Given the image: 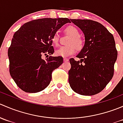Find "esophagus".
<instances>
[{
    "label": "esophagus",
    "mask_w": 123,
    "mask_h": 123,
    "mask_svg": "<svg viewBox=\"0 0 123 123\" xmlns=\"http://www.w3.org/2000/svg\"><path fill=\"white\" fill-rule=\"evenodd\" d=\"M64 61L65 62H68V61H69V59L68 58H64Z\"/></svg>",
    "instance_id": "obj_1"
}]
</instances>
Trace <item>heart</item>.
I'll return each mask as SVG.
<instances>
[{
  "label": "heart",
  "mask_w": 123,
  "mask_h": 123,
  "mask_svg": "<svg viewBox=\"0 0 123 123\" xmlns=\"http://www.w3.org/2000/svg\"><path fill=\"white\" fill-rule=\"evenodd\" d=\"M67 33L72 36L69 40L68 43L70 45L61 46L55 51V54L57 56L62 57H67L75 53L76 48L80 50L83 46V42L79 37L80 32L79 30L74 26H68L65 29ZM52 43L54 45L57 46L59 42V35L58 33H55L51 38ZM76 48H75V47Z\"/></svg>",
  "instance_id": "obj_1"
}]
</instances>
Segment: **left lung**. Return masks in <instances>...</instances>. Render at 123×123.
Masks as SVG:
<instances>
[{"mask_svg": "<svg viewBox=\"0 0 123 123\" xmlns=\"http://www.w3.org/2000/svg\"><path fill=\"white\" fill-rule=\"evenodd\" d=\"M85 35L83 48L69 59V84L75 92L92 96L100 92L114 75L117 51L113 36L103 25L90 19H71Z\"/></svg>", "mask_w": 123, "mask_h": 123, "instance_id": "1", "label": "left lung"}]
</instances>
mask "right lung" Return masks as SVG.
<instances>
[{
    "instance_id": "obj_1",
    "label": "right lung",
    "mask_w": 123,
    "mask_h": 123,
    "mask_svg": "<svg viewBox=\"0 0 123 123\" xmlns=\"http://www.w3.org/2000/svg\"><path fill=\"white\" fill-rule=\"evenodd\" d=\"M69 19L42 18L24 24L15 33L9 48L11 76L17 86L27 93L44 90L50 83L52 73L63 63L61 56L43 55L54 52L51 38Z\"/></svg>"
}]
</instances>
